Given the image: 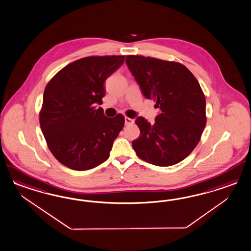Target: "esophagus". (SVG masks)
<instances>
[{"instance_id":"esophagus-1","label":"esophagus","mask_w":251,"mask_h":251,"mask_svg":"<svg viewBox=\"0 0 251 251\" xmlns=\"http://www.w3.org/2000/svg\"><path fill=\"white\" fill-rule=\"evenodd\" d=\"M134 122V121L132 119H130L129 117H125V125H129V124H132Z\"/></svg>"}]
</instances>
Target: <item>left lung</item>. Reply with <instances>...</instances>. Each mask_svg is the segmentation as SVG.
<instances>
[{"mask_svg": "<svg viewBox=\"0 0 251 251\" xmlns=\"http://www.w3.org/2000/svg\"><path fill=\"white\" fill-rule=\"evenodd\" d=\"M126 63L146 99L156 102L153 124L144 117L135 123L140 136L132 142L139 158L154 166H173L197 146L205 128L203 91L189 69L176 61L127 55Z\"/></svg>", "mask_w": 251, "mask_h": 251, "instance_id": "left-lung-1", "label": "left lung"}]
</instances>
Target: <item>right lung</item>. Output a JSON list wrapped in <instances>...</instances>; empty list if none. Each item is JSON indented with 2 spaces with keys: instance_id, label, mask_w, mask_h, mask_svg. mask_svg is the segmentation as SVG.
<instances>
[{
  "instance_id": "obj_1",
  "label": "right lung",
  "mask_w": 251,
  "mask_h": 251,
  "mask_svg": "<svg viewBox=\"0 0 251 251\" xmlns=\"http://www.w3.org/2000/svg\"><path fill=\"white\" fill-rule=\"evenodd\" d=\"M124 55L89 56L71 62L46 85L39 124L54 157L77 171L105 162L124 126V117L106 118L101 105L104 83Z\"/></svg>"
}]
</instances>
